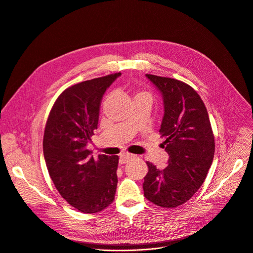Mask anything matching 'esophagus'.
<instances>
[{
	"label": "esophagus",
	"instance_id": "esophagus-1",
	"mask_svg": "<svg viewBox=\"0 0 253 253\" xmlns=\"http://www.w3.org/2000/svg\"><path fill=\"white\" fill-rule=\"evenodd\" d=\"M132 157H135V155H131V154H123L121 156V160H120V163H122V165H125V163H126L129 159H131Z\"/></svg>",
	"mask_w": 253,
	"mask_h": 253
}]
</instances>
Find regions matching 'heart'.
<instances>
[{
    "mask_svg": "<svg viewBox=\"0 0 253 253\" xmlns=\"http://www.w3.org/2000/svg\"><path fill=\"white\" fill-rule=\"evenodd\" d=\"M141 95H147V96H149V95H148V94L145 93V92H139V93L136 94V96H141ZM136 96H135V97H136Z\"/></svg>",
    "mask_w": 253,
    "mask_h": 253,
    "instance_id": "b5f03b06",
    "label": "heart"
}]
</instances>
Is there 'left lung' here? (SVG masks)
<instances>
[{"label": "left lung", "mask_w": 253, "mask_h": 253, "mask_svg": "<svg viewBox=\"0 0 253 253\" xmlns=\"http://www.w3.org/2000/svg\"><path fill=\"white\" fill-rule=\"evenodd\" d=\"M165 101L159 133L169 155V166L158 169L150 162L144 177V196L165 209L187 202L203 184L214 155V136L206 107L188 84L170 78L146 74Z\"/></svg>", "instance_id": "left-lung-1"}]
</instances>
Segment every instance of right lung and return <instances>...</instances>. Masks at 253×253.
<instances>
[{
    "label": "right lung",
    "instance_id": "add662e5",
    "mask_svg": "<svg viewBox=\"0 0 253 253\" xmlns=\"http://www.w3.org/2000/svg\"><path fill=\"white\" fill-rule=\"evenodd\" d=\"M121 73L85 81L56 99L44 127L42 150L51 179L60 195L84 213H96L114 200L118 156H91L86 144L94 135L106 88Z\"/></svg>",
    "mask_w": 253,
    "mask_h": 253
}]
</instances>
